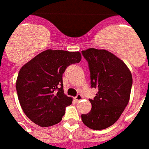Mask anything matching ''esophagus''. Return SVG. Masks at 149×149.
Returning <instances> with one entry per match:
<instances>
[{"label":"esophagus","mask_w":149,"mask_h":149,"mask_svg":"<svg viewBox=\"0 0 149 149\" xmlns=\"http://www.w3.org/2000/svg\"><path fill=\"white\" fill-rule=\"evenodd\" d=\"M74 99H75V100H76V101H79V100H81L83 99V97H82L80 94H78L77 97H75Z\"/></svg>","instance_id":"esophagus-1"}]
</instances>
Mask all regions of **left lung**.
Masks as SVG:
<instances>
[{
	"label": "left lung",
	"mask_w": 149,
	"mask_h": 149,
	"mask_svg": "<svg viewBox=\"0 0 149 149\" xmlns=\"http://www.w3.org/2000/svg\"><path fill=\"white\" fill-rule=\"evenodd\" d=\"M89 63L91 86L98 89L91 111L82 114L86 126L103 130L113 125L125 111L130 100L132 72L120 58L105 49L91 48L82 51Z\"/></svg>",
	"instance_id": "left-lung-1"
}]
</instances>
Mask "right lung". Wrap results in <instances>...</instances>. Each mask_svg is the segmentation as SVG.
I'll list each match as a JSON object with an SVG mask.
<instances>
[{"label": "right lung", "instance_id": "right-lung-1", "mask_svg": "<svg viewBox=\"0 0 149 149\" xmlns=\"http://www.w3.org/2000/svg\"><path fill=\"white\" fill-rule=\"evenodd\" d=\"M81 58L79 52L47 49L21 68L16 90L22 110L31 121L41 127L60 122L65 107L72 102L64 93L63 74Z\"/></svg>", "mask_w": 149, "mask_h": 149}]
</instances>
